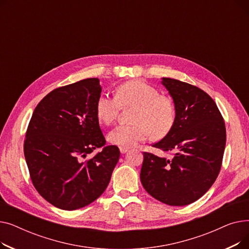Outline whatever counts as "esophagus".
I'll return each mask as SVG.
<instances>
[{
  "instance_id": "1",
  "label": "esophagus",
  "mask_w": 249,
  "mask_h": 249,
  "mask_svg": "<svg viewBox=\"0 0 249 249\" xmlns=\"http://www.w3.org/2000/svg\"><path fill=\"white\" fill-rule=\"evenodd\" d=\"M120 151H121V153H125V152L128 151V148L127 147H120Z\"/></svg>"
}]
</instances>
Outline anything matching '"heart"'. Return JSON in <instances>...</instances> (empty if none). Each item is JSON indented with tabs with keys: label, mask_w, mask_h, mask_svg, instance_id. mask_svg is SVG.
Instances as JSON below:
<instances>
[{
	"label": "heart",
	"mask_w": 249,
	"mask_h": 249,
	"mask_svg": "<svg viewBox=\"0 0 249 249\" xmlns=\"http://www.w3.org/2000/svg\"><path fill=\"white\" fill-rule=\"evenodd\" d=\"M134 107L131 125H121L108 135L110 143L121 147H132L144 141L149 134L162 138L169 133L176 122V109L173 101L162 96L152 86L140 80H133L118 86L115 97L106 94L96 102V115L100 123L112 125L120 110Z\"/></svg>",
	"instance_id": "1"
}]
</instances>
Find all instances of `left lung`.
<instances>
[{"label":"left lung","instance_id":"8db88e82","mask_svg":"<svg viewBox=\"0 0 249 249\" xmlns=\"http://www.w3.org/2000/svg\"><path fill=\"white\" fill-rule=\"evenodd\" d=\"M162 84L173 97L176 122L152 147L171 159L143 152L142 186L156 200L186 206L212 187L222 165L226 128L216 103L200 88L169 77Z\"/></svg>","mask_w":249,"mask_h":249}]
</instances>
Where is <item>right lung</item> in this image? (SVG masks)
Segmentation results:
<instances>
[{
	"mask_svg": "<svg viewBox=\"0 0 249 249\" xmlns=\"http://www.w3.org/2000/svg\"><path fill=\"white\" fill-rule=\"evenodd\" d=\"M99 78L59 87L36 106L24 140L32 184L47 202L76 210L97 200L109 185L120 150L106 143L96 115Z\"/></svg>",
	"mask_w": 249,
	"mask_h": 249,
	"instance_id": "obj_1",
	"label": "right lung"
}]
</instances>
